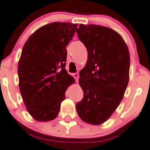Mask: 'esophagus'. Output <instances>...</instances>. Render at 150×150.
Segmentation results:
<instances>
[{
    "label": "esophagus",
    "mask_w": 150,
    "mask_h": 150,
    "mask_svg": "<svg viewBox=\"0 0 150 150\" xmlns=\"http://www.w3.org/2000/svg\"><path fill=\"white\" fill-rule=\"evenodd\" d=\"M72 76L75 78V81H76V82H78V79H79V75H78V73H73L72 74Z\"/></svg>",
    "instance_id": "esophagus-1"
}]
</instances>
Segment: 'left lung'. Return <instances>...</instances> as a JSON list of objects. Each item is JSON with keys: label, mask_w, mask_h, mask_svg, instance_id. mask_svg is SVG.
<instances>
[{"label": "left lung", "mask_w": 150, "mask_h": 150, "mask_svg": "<svg viewBox=\"0 0 150 150\" xmlns=\"http://www.w3.org/2000/svg\"><path fill=\"white\" fill-rule=\"evenodd\" d=\"M76 33L88 51L87 62L80 72L83 98L76 104L77 112L84 122L100 125L123 98L129 81V51L112 29L81 24Z\"/></svg>", "instance_id": "8db88e82"}]
</instances>
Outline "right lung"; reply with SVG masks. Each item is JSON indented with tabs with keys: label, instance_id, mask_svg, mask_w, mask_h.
Here are the masks:
<instances>
[{
	"label": "right lung",
	"instance_id": "obj_1",
	"mask_svg": "<svg viewBox=\"0 0 150 150\" xmlns=\"http://www.w3.org/2000/svg\"><path fill=\"white\" fill-rule=\"evenodd\" d=\"M77 24L53 22L38 29L22 48L19 86L30 115L39 122L57 117L68 86L75 82L65 69L67 46Z\"/></svg>",
	"mask_w": 150,
	"mask_h": 150
}]
</instances>
